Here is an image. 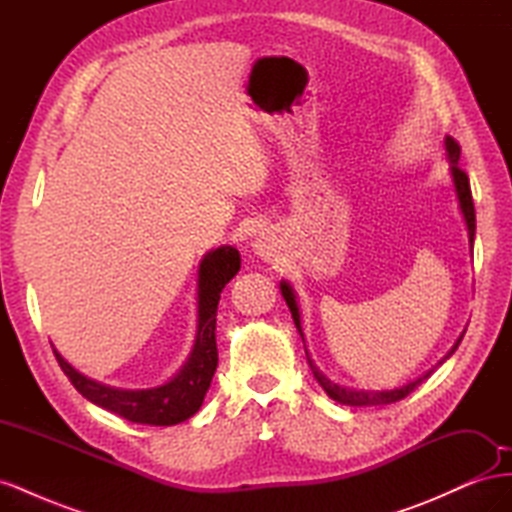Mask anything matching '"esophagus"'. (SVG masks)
<instances>
[{
    "label": "esophagus",
    "instance_id": "34e87169",
    "mask_svg": "<svg viewBox=\"0 0 512 512\" xmlns=\"http://www.w3.org/2000/svg\"><path fill=\"white\" fill-rule=\"evenodd\" d=\"M254 247V254L258 258H262L265 262H273L280 258V252H282V237L277 235V230H271V228H265L260 232V235L256 237V241L252 243Z\"/></svg>",
    "mask_w": 512,
    "mask_h": 512
}]
</instances>
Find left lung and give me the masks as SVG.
Wrapping results in <instances>:
<instances>
[{
  "label": "left lung",
  "mask_w": 512,
  "mask_h": 512,
  "mask_svg": "<svg viewBox=\"0 0 512 512\" xmlns=\"http://www.w3.org/2000/svg\"><path fill=\"white\" fill-rule=\"evenodd\" d=\"M444 149H446V160L448 164H451V179H453V188H455V194H457V200H459V209H461V215H463V222H466V228H468V241H470V252L474 247V235H476V213H474V203H472V192H470V179L468 175L463 173V170L457 166L459 162V156H461V149L459 145L453 141L451 136L444 138ZM280 292L282 297L290 309L292 314V320H294V327H297L299 335L303 337V327H301V312H299V301H297V292H294V288L290 286V282L282 280L280 282ZM466 333V331H463ZM463 333L459 335L457 342L453 344V348L446 352L444 359L440 363H444L448 356H453V352L459 348L461 339H463ZM303 344H305V337H303ZM305 354H307V363L309 367H312V374L314 378L318 380V384L324 389V393H327L331 399H335L337 404H344V406H386V404H395V401L404 399L406 395H410L418 384H421L423 380H427L433 369L431 367L429 371H425L423 376H418L414 380H410L408 384L404 386H397V389H391V391H365V389H350V386H342V384H335L333 380H329L327 376L322 374V371L316 367V363L312 361V356H309L307 348H305ZM438 363V365H440Z\"/></svg>",
  "instance_id": "1"
}]
</instances>
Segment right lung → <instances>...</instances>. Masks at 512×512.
I'll return each mask as SVG.
<instances>
[{
	"label": "right lung",
	"instance_id": "right-lung-1",
	"mask_svg": "<svg viewBox=\"0 0 512 512\" xmlns=\"http://www.w3.org/2000/svg\"><path fill=\"white\" fill-rule=\"evenodd\" d=\"M241 269L237 247L220 245L207 252L198 265L196 280V335L188 361L168 382L153 389H117L111 384L91 380L74 369L53 348L64 374L91 404L115 412L141 425H177L194 416L209 391L215 367H218V344H215V316L224 286ZM53 346V344H51Z\"/></svg>",
	"mask_w": 512,
	"mask_h": 512
}]
</instances>
